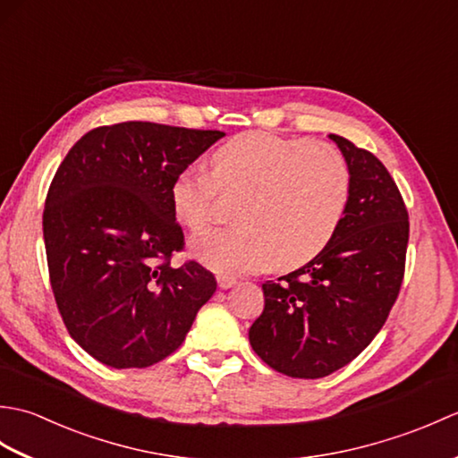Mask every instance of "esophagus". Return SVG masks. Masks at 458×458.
<instances>
[{"instance_id":"34e87169","label":"esophagus","mask_w":458,"mask_h":458,"mask_svg":"<svg viewBox=\"0 0 458 458\" xmlns=\"http://www.w3.org/2000/svg\"><path fill=\"white\" fill-rule=\"evenodd\" d=\"M216 281L220 289H230L232 285H236V277L232 276H216Z\"/></svg>"}]
</instances>
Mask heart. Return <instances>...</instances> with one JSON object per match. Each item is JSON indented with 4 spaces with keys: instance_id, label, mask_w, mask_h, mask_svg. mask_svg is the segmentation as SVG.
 Wrapping results in <instances>:
<instances>
[{
    "instance_id": "1",
    "label": "heart",
    "mask_w": 458,
    "mask_h": 458,
    "mask_svg": "<svg viewBox=\"0 0 458 458\" xmlns=\"http://www.w3.org/2000/svg\"><path fill=\"white\" fill-rule=\"evenodd\" d=\"M240 197L236 226L204 232L192 254L218 274L307 264L335 238L350 197L343 153L323 141L246 131L210 155V174L184 167L169 187L173 216L191 232L207 228L216 197Z\"/></svg>"
}]
</instances>
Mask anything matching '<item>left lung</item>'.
<instances>
[{"label":"left lung","instance_id":"left-lung-1","mask_svg":"<svg viewBox=\"0 0 458 458\" xmlns=\"http://www.w3.org/2000/svg\"><path fill=\"white\" fill-rule=\"evenodd\" d=\"M350 169V197L335 238L307 266L266 281L250 327L264 362L291 377H325L362 352L400 295L410 214L374 153L330 133Z\"/></svg>","mask_w":458,"mask_h":458}]
</instances>
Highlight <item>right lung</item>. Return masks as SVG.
Here are the masks:
<instances>
[{"instance_id":"1","label":"right lung","mask_w":458,"mask_h":458,"mask_svg":"<svg viewBox=\"0 0 458 458\" xmlns=\"http://www.w3.org/2000/svg\"><path fill=\"white\" fill-rule=\"evenodd\" d=\"M220 138L123 122L84 133L58 165L43 210L48 279L68 335L98 362H161L216 291L199 261L171 266L184 234L169 187Z\"/></svg>"}]
</instances>
